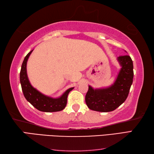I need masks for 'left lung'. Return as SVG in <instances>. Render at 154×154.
Masks as SVG:
<instances>
[{
    "mask_svg": "<svg viewBox=\"0 0 154 154\" xmlns=\"http://www.w3.org/2000/svg\"><path fill=\"white\" fill-rule=\"evenodd\" d=\"M118 60L122 68L113 85L100 89H94L89 85L85 99L91 110L113 111L126 100L133 82V62L128 55L119 56Z\"/></svg>",
    "mask_w": 154,
    "mask_h": 154,
    "instance_id": "8db88e82",
    "label": "left lung"
}]
</instances>
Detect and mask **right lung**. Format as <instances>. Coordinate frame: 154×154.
Wrapping results in <instances>:
<instances>
[{"label": "right lung", "mask_w": 154, "mask_h": 154, "mask_svg": "<svg viewBox=\"0 0 154 154\" xmlns=\"http://www.w3.org/2000/svg\"><path fill=\"white\" fill-rule=\"evenodd\" d=\"M32 51H30L26 56L22 64L20 73V83L24 97L34 107L41 111L56 112L63 110L66 105L68 94L74 88L68 89L60 97L57 98H53L44 95L33 88L28 80L26 71L28 59Z\"/></svg>", "instance_id": "obj_1"}]
</instances>
